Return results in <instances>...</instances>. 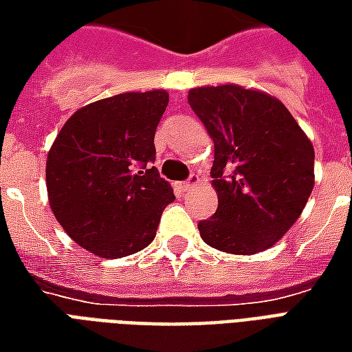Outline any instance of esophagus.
Wrapping results in <instances>:
<instances>
[{"label":"esophagus","instance_id":"esophagus-1","mask_svg":"<svg viewBox=\"0 0 352 352\" xmlns=\"http://www.w3.org/2000/svg\"><path fill=\"white\" fill-rule=\"evenodd\" d=\"M198 183H199V177L198 175H190V179H188V181H184V183L177 184V188H179V192L186 194V192L190 190V188H194V186H196Z\"/></svg>","mask_w":352,"mask_h":352}]
</instances>
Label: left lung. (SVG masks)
Listing matches in <instances>:
<instances>
[{
  "mask_svg": "<svg viewBox=\"0 0 352 352\" xmlns=\"http://www.w3.org/2000/svg\"><path fill=\"white\" fill-rule=\"evenodd\" d=\"M188 103L214 143L211 168L219 207L199 221L219 251L254 254L277 243L313 190V145L272 96L236 85L194 88Z\"/></svg>",
  "mask_w": 352,
  "mask_h": 352,
  "instance_id": "left-lung-1",
  "label": "left lung"
}]
</instances>
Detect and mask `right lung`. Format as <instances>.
Returning a JSON list of instances; mask_svg holds the SVG:
<instances>
[{
  "label": "right lung",
  "mask_w": 352,
  "mask_h": 352,
  "mask_svg": "<svg viewBox=\"0 0 352 352\" xmlns=\"http://www.w3.org/2000/svg\"><path fill=\"white\" fill-rule=\"evenodd\" d=\"M166 90L118 94L79 109L47 158L50 209L73 241L101 258L145 249L175 199L162 179L154 133Z\"/></svg>",
  "instance_id": "1"
}]
</instances>
